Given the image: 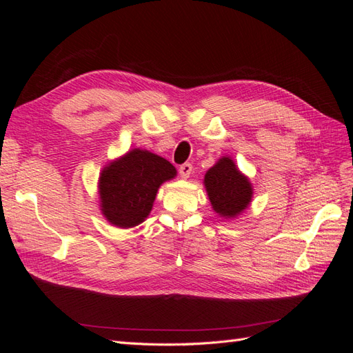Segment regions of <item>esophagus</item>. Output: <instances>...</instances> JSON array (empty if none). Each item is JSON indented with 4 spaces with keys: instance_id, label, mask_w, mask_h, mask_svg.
I'll return each mask as SVG.
<instances>
[{
    "instance_id": "esophagus-1",
    "label": "esophagus",
    "mask_w": 353,
    "mask_h": 353,
    "mask_svg": "<svg viewBox=\"0 0 353 353\" xmlns=\"http://www.w3.org/2000/svg\"><path fill=\"white\" fill-rule=\"evenodd\" d=\"M191 172H193V166H191L190 163H184V165L179 166V176L183 179L190 178Z\"/></svg>"
}]
</instances>
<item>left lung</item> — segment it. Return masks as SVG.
Masks as SVG:
<instances>
[{
  "label": "left lung",
  "mask_w": 353,
  "mask_h": 353,
  "mask_svg": "<svg viewBox=\"0 0 353 353\" xmlns=\"http://www.w3.org/2000/svg\"><path fill=\"white\" fill-rule=\"evenodd\" d=\"M213 212L234 219L248 209L253 199V185L230 156H222L203 179Z\"/></svg>",
  "instance_id": "8db88e82"
}]
</instances>
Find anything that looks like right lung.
I'll list each match as a JSON object with an SVG mask.
<instances>
[{"mask_svg":"<svg viewBox=\"0 0 353 353\" xmlns=\"http://www.w3.org/2000/svg\"><path fill=\"white\" fill-rule=\"evenodd\" d=\"M175 176L172 163L143 148L110 160L99 178L103 216L117 228L140 225L150 215L160 185Z\"/></svg>","mask_w":353,"mask_h":353,"instance_id":"right-lung-1","label":"right lung"}]
</instances>
